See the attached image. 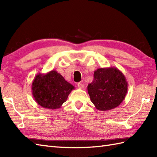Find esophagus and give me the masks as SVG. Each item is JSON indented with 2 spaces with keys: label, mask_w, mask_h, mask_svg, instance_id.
<instances>
[{
  "label": "esophagus",
  "mask_w": 157,
  "mask_h": 157,
  "mask_svg": "<svg viewBox=\"0 0 157 157\" xmlns=\"http://www.w3.org/2000/svg\"><path fill=\"white\" fill-rule=\"evenodd\" d=\"M84 86H85L84 84H82V83L79 82V83H78V87L79 88H80V89H83V88H84Z\"/></svg>",
  "instance_id": "obj_1"
}]
</instances>
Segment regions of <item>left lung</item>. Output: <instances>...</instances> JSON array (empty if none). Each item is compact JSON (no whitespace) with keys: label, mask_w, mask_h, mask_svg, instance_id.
Instances as JSON below:
<instances>
[{"label":"left lung","mask_w":157,"mask_h":157,"mask_svg":"<svg viewBox=\"0 0 157 157\" xmlns=\"http://www.w3.org/2000/svg\"><path fill=\"white\" fill-rule=\"evenodd\" d=\"M128 83L123 73L114 67L98 68L94 79L88 85L90 98L96 109L109 111L117 107L125 99Z\"/></svg>","instance_id":"left-lung-1"}]
</instances>
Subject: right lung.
Segmentation results:
<instances>
[{"label":"right lung","instance_id":"1","mask_svg":"<svg viewBox=\"0 0 157 157\" xmlns=\"http://www.w3.org/2000/svg\"><path fill=\"white\" fill-rule=\"evenodd\" d=\"M75 87L67 82L56 70L48 73H38L32 84V95L42 107L57 109L68 98Z\"/></svg>","mask_w":157,"mask_h":157}]
</instances>
